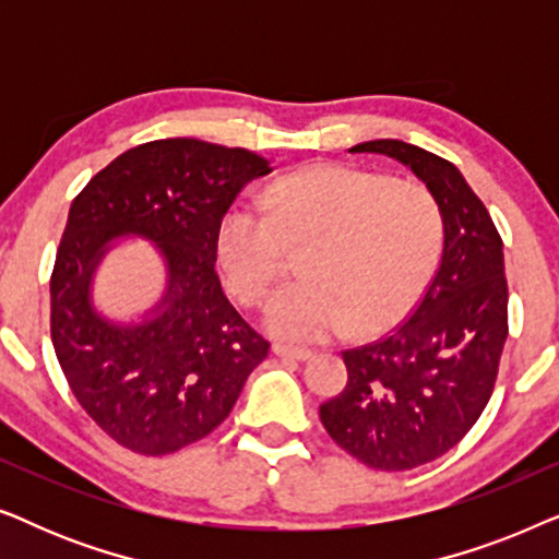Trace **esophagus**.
Listing matches in <instances>:
<instances>
[{"mask_svg":"<svg viewBox=\"0 0 559 559\" xmlns=\"http://www.w3.org/2000/svg\"><path fill=\"white\" fill-rule=\"evenodd\" d=\"M272 354L280 356V358H295V361H308V358H312L310 350L293 348V346H282V343H274Z\"/></svg>","mask_w":559,"mask_h":559,"instance_id":"1","label":"esophagus"}]
</instances>
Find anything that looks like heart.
Masks as SVG:
<instances>
[{
  "label": "heart",
  "instance_id": "obj_1",
  "mask_svg": "<svg viewBox=\"0 0 559 559\" xmlns=\"http://www.w3.org/2000/svg\"><path fill=\"white\" fill-rule=\"evenodd\" d=\"M438 198L415 180L318 163L274 180L264 209L236 203L216 226V259L243 305L262 302L285 272L287 247H310L305 282L266 302L274 338L320 343L377 335L423 300L442 254Z\"/></svg>",
  "mask_w": 559,
  "mask_h": 559
}]
</instances>
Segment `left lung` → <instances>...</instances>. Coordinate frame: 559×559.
<instances>
[{"instance_id":"obj_1","label":"left lung","mask_w":559,"mask_h":559,"mask_svg":"<svg viewBox=\"0 0 559 559\" xmlns=\"http://www.w3.org/2000/svg\"><path fill=\"white\" fill-rule=\"evenodd\" d=\"M348 152L400 159L438 198L442 257L423 300L400 328L343 350L348 381L320 404L328 435L373 471H409L465 438L491 400L509 335L503 241L461 170L400 140Z\"/></svg>"}]
</instances>
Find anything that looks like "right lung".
<instances>
[{
	"label": "right lung",
	"instance_id": "1",
	"mask_svg": "<svg viewBox=\"0 0 559 559\" xmlns=\"http://www.w3.org/2000/svg\"><path fill=\"white\" fill-rule=\"evenodd\" d=\"M270 163L173 136L127 150L75 195L50 277V335L68 386L121 448L167 455L228 417L270 343L226 300L216 226ZM124 233L158 243L168 289L142 324L97 316L90 280Z\"/></svg>",
	"mask_w": 559,
	"mask_h": 559
}]
</instances>
